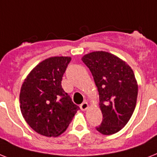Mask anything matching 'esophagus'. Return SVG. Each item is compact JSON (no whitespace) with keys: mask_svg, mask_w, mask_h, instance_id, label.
<instances>
[{"mask_svg":"<svg viewBox=\"0 0 157 157\" xmlns=\"http://www.w3.org/2000/svg\"><path fill=\"white\" fill-rule=\"evenodd\" d=\"M81 110H86L89 108V104L87 102H83L81 105H80Z\"/></svg>","mask_w":157,"mask_h":157,"instance_id":"esophagus-1","label":"esophagus"}]
</instances>
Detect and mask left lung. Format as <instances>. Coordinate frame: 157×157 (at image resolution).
I'll return each instance as SVG.
<instances>
[{"label": "left lung", "instance_id": "1", "mask_svg": "<svg viewBox=\"0 0 157 157\" xmlns=\"http://www.w3.org/2000/svg\"><path fill=\"white\" fill-rule=\"evenodd\" d=\"M81 59L90 68L99 94L103 118L97 131L105 136L117 133L136 108L138 84L133 70L122 59L103 51L90 52Z\"/></svg>", "mask_w": 157, "mask_h": 157}]
</instances>
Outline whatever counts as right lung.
Listing matches in <instances>:
<instances>
[{
  "label": "right lung",
  "instance_id": "1",
  "mask_svg": "<svg viewBox=\"0 0 157 157\" xmlns=\"http://www.w3.org/2000/svg\"><path fill=\"white\" fill-rule=\"evenodd\" d=\"M71 59L68 56L46 59L30 71L22 83L19 96L21 114L42 136H60L80 109L61 85Z\"/></svg>",
  "mask_w": 157,
  "mask_h": 157
}]
</instances>
